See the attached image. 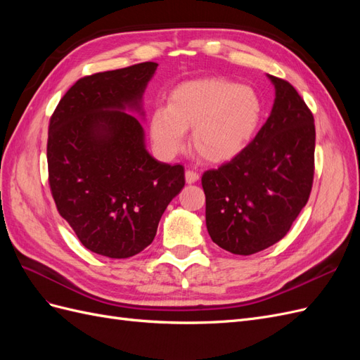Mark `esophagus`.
Wrapping results in <instances>:
<instances>
[{"label":"esophagus","instance_id":"obj_1","mask_svg":"<svg viewBox=\"0 0 360 360\" xmlns=\"http://www.w3.org/2000/svg\"><path fill=\"white\" fill-rule=\"evenodd\" d=\"M184 179H186V183L192 184L195 181L200 180V174L197 171H192V169H188L186 174H184Z\"/></svg>","mask_w":360,"mask_h":360}]
</instances>
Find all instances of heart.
I'll use <instances>...</instances> for the list:
<instances>
[{
  "instance_id": "1",
  "label": "heart",
  "mask_w": 360,
  "mask_h": 360,
  "mask_svg": "<svg viewBox=\"0 0 360 360\" xmlns=\"http://www.w3.org/2000/svg\"><path fill=\"white\" fill-rule=\"evenodd\" d=\"M264 105L248 85L226 79H195L168 94L167 108L150 115V136L162 156L172 158L192 130L197 153L213 163L237 158L250 144L263 122Z\"/></svg>"
}]
</instances>
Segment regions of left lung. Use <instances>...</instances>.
<instances>
[{
  "label": "left lung",
  "mask_w": 360,
  "mask_h": 360,
  "mask_svg": "<svg viewBox=\"0 0 360 360\" xmlns=\"http://www.w3.org/2000/svg\"><path fill=\"white\" fill-rule=\"evenodd\" d=\"M275 102L240 155L202 174L205 225L228 252L250 255L279 242L308 202L314 180V117L294 86L267 75Z\"/></svg>",
  "instance_id": "obj_1"
}]
</instances>
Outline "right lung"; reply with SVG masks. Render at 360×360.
Instances as JSON below:
<instances>
[{
  "label": "right lung",
  "instance_id": "obj_1",
  "mask_svg": "<svg viewBox=\"0 0 360 360\" xmlns=\"http://www.w3.org/2000/svg\"><path fill=\"white\" fill-rule=\"evenodd\" d=\"M158 63L85 76L63 96L49 122L48 171L57 210L79 242L108 258H129L156 236L184 186V168L146 148L143 94Z\"/></svg>",
  "mask_w": 360,
  "mask_h": 360
}]
</instances>
